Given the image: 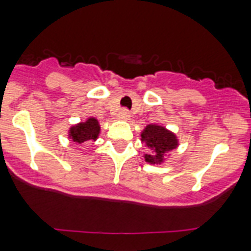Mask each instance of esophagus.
Here are the masks:
<instances>
[{
  "label": "esophagus",
  "instance_id": "34e87169",
  "mask_svg": "<svg viewBox=\"0 0 251 251\" xmlns=\"http://www.w3.org/2000/svg\"><path fill=\"white\" fill-rule=\"evenodd\" d=\"M119 117L121 120H128L130 119V112H128V110H126V108H123V110L119 112Z\"/></svg>",
  "mask_w": 251,
  "mask_h": 251
}]
</instances>
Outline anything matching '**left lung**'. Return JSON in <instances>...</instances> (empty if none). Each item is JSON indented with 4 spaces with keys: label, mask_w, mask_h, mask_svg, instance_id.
Instances as JSON below:
<instances>
[{
    "label": "left lung",
    "mask_w": 251,
    "mask_h": 251,
    "mask_svg": "<svg viewBox=\"0 0 251 251\" xmlns=\"http://www.w3.org/2000/svg\"><path fill=\"white\" fill-rule=\"evenodd\" d=\"M141 141L152 150V154H145V162L160 164L164 162V154L178 147V140L173 132L159 125H148L141 132Z\"/></svg>",
    "instance_id": "1"
}]
</instances>
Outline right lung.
<instances>
[{"mask_svg":"<svg viewBox=\"0 0 251 251\" xmlns=\"http://www.w3.org/2000/svg\"><path fill=\"white\" fill-rule=\"evenodd\" d=\"M100 134V124L93 117H89L86 123H80L69 128V138L74 143H84V141L96 140Z\"/></svg>","mask_w":251,"mask_h":251,"instance_id":"add662e5","label":"right lung"}]
</instances>
